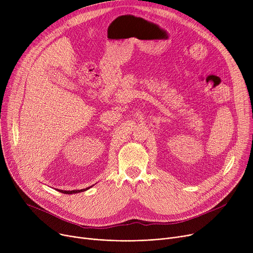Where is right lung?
Listing matches in <instances>:
<instances>
[{
  "mask_svg": "<svg viewBox=\"0 0 253 253\" xmlns=\"http://www.w3.org/2000/svg\"><path fill=\"white\" fill-rule=\"evenodd\" d=\"M91 187H93V185H91ZM91 187H89V188H86V189H82V190H73V191H63V190H57L56 189V191H58V192H60V193H63V194H78V193H81V192H85V191H87V190H89Z\"/></svg>",
  "mask_w": 253,
  "mask_h": 253,
  "instance_id": "1",
  "label": "right lung"
}]
</instances>
